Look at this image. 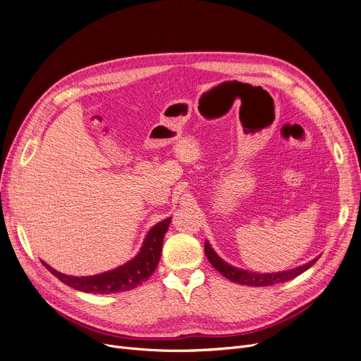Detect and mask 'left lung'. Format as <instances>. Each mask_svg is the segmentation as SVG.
Instances as JSON below:
<instances>
[{
    "label": "left lung",
    "instance_id": "1",
    "mask_svg": "<svg viewBox=\"0 0 361 361\" xmlns=\"http://www.w3.org/2000/svg\"><path fill=\"white\" fill-rule=\"evenodd\" d=\"M205 250V255H207L209 262L212 263V266L220 273L223 274L226 279L231 280L233 283L237 284H243V286H251V287H266V286H273L277 283H284L288 280H293L294 277L300 276L301 273H304L305 270L310 269L317 259H314L313 262L307 263L304 266H300L297 269L288 270V271H281V273H266V274H257V273H248L245 270H240L235 269L230 264H227L226 262H223L220 257L216 254V251L212 248V245L209 244V241H205L204 245Z\"/></svg>",
    "mask_w": 361,
    "mask_h": 361
}]
</instances>
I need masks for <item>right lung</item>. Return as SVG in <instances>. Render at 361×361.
<instances>
[{
	"label": "right lung",
	"instance_id": "1",
	"mask_svg": "<svg viewBox=\"0 0 361 361\" xmlns=\"http://www.w3.org/2000/svg\"><path fill=\"white\" fill-rule=\"evenodd\" d=\"M170 223H171V217L154 226L148 231L144 240V244L135 259L109 273H102V274L90 276V277H73V276H66L63 273H59L57 270L49 267L44 262L42 264L60 281L84 293L111 294V293L128 291L138 287L144 281H147L148 277L154 273V270L157 269V264L161 257L163 240L169 230Z\"/></svg>",
	"mask_w": 361,
	"mask_h": 361
}]
</instances>
